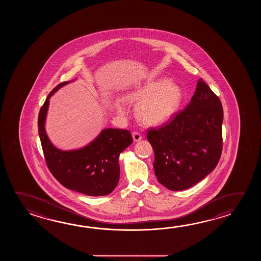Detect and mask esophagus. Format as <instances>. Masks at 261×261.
<instances>
[{"label":"esophagus","mask_w":261,"mask_h":261,"mask_svg":"<svg viewBox=\"0 0 261 261\" xmlns=\"http://www.w3.org/2000/svg\"><path fill=\"white\" fill-rule=\"evenodd\" d=\"M133 138L134 142H139L142 140V135L139 133H133Z\"/></svg>","instance_id":"34e87169"}]
</instances>
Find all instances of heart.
Masks as SVG:
<instances>
[{
  "instance_id": "heart-1",
  "label": "heart",
  "mask_w": 261,
  "mask_h": 261,
  "mask_svg": "<svg viewBox=\"0 0 261 261\" xmlns=\"http://www.w3.org/2000/svg\"><path fill=\"white\" fill-rule=\"evenodd\" d=\"M183 92L168 78L156 79L141 85L124 95V100L135 106V115L145 126H160L172 118L182 102ZM116 110L123 115L125 109L116 105Z\"/></svg>"
}]
</instances>
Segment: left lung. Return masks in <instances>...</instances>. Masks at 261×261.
<instances>
[{
  "instance_id": "left-lung-1",
  "label": "left lung",
  "mask_w": 261,
  "mask_h": 261,
  "mask_svg": "<svg viewBox=\"0 0 261 261\" xmlns=\"http://www.w3.org/2000/svg\"><path fill=\"white\" fill-rule=\"evenodd\" d=\"M223 108L200 78L190 102L172 121L147 133L155 153L154 172L166 189L185 190L217 167L222 152Z\"/></svg>"
}]
</instances>
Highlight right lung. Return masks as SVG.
Instances as JSON below:
<instances>
[{
    "label": "right lung",
    "mask_w": 261,
    "mask_h": 261,
    "mask_svg": "<svg viewBox=\"0 0 261 261\" xmlns=\"http://www.w3.org/2000/svg\"><path fill=\"white\" fill-rule=\"evenodd\" d=\"M72 81L58 85L40 110L38 132L44 159L51 173L66 189L88 196H106L118 184L120 174L118 158L133 144V138L127 129L107 128L81 148L62 150L56 147L45 132L50 98Z\"/></svg>",
    "instance_id": "1"
}]
</instances>
